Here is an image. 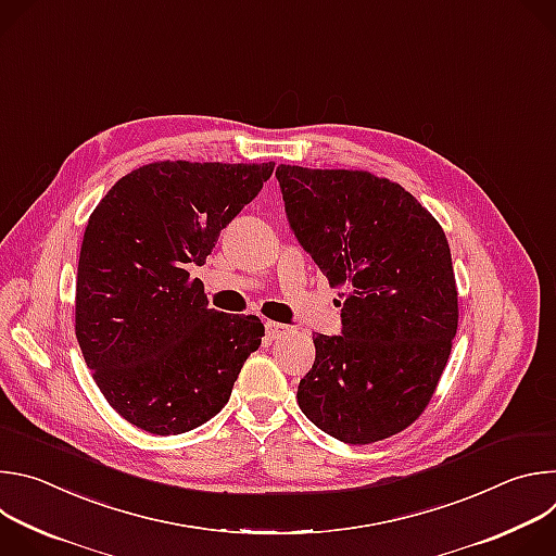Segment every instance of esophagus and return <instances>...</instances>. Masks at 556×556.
I'll return each instance as SVG.
<instances>
[{
  "instance_id": "1",
  "label": "esophagus",
  "mask_w": 556,
  "mask_h": 556,
  "mask_svg": "<svg viewBox=\"0 0 556 556\" xmlns=\"http://www.w3.org/2000/svg\"><path fill=\"white\" fill-rule=\"evenodd\" d=\"M290 332H292L290 326H283V324H277V321H266V334H268L270 341L281 339V337H286Z\"/></svg>"
}]
</instances>
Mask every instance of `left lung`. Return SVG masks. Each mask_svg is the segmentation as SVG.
I'll use <instances>...</instances> for the list:
<instances>
[{
  "mask_svg": "<svg viewBox=\"0 0 556 556\" xmlns=\"http://www.w3.org/2000/svg\"><path fill=\"white\" fill-rule=\"evenodd\" d=\"M290 228L345 286L339 337H312L316 356L296 403L321 431L371 444L429 405L457 332L446 235L399 182L369 172L277 167Z\"/></svg>",
  "mask_w": 556,
  "mask_h": 556,
  "instance_id": "8db88e82",
  "label": "left lung"
}]
</instances>
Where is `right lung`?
<instances>
[{
  "label": "right lung",
  "mask_w": 556,
  "mask_h": 556,
  "mask_svg": "<svg viewBox=\"0 0 556 556\" xmlns=\"http://www.w3.org/2000/svg\"><path fill=\"white\" fill-rule=\"evenodd\" d=\"M273 172L275 163H151L92 211L74 330L105 401L134 427L178 435L204 425L262 345L260 316L208 307L187 264L206 262Z\"/></svg>",
  "instance_id": "1"
}]
</instances>
